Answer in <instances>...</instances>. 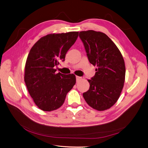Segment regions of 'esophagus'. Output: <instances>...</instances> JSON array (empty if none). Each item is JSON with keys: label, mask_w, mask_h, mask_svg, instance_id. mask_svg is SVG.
<instances>
[{"label": "esophagus", "mask_w": 148, "mask_h": 148, "mask_svg": "<svg viewBox=\"0 0 148 148\" xmlns=\"http://www.w3.org/2000/svg\"><path fill=\"white\" fill-rule=\"evenodd\" d=\"M82 79V77L79 76H76V82H79V81H80Z\"/></svg>", "instance_id": "34e87169"}]
</instances>
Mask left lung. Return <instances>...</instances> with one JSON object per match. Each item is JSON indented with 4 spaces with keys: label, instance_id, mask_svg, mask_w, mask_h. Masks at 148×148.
<instances>
[{
    "label": "left lung",
    "instance_id": "obj_1",
    "mask_svg": "<svg viewBox=\"0 0 148 148\" xmlns=\"http://www.w3.org/2000/svg\"><path fill=\"white\" fill-rule=\"evenodd\" d=\"M79 37L89 62L97 66L95 74L88 80L90 86L83 94L87 103L97 111H105L118 100L125 80V65L120 50L105 33L83 31Z\"/></svg>",
    "mask_w": 148,
    "mask_h": 148
}]
</instances>
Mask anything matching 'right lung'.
<instances>
[{
  "label": "right lung",
  "mask_w": 148,
  "mask_h": 148,
  "mask_svg": "<svg viewBox=\"0 0 148 148\" xmlns=\"http://www.w3.org/2000/svg\"><path fill=\"white\" fill-rule=\"evenodd\" d=\"M79 32L49 34L31 48L25 67L24 80L36 106L44 111L59 108L75 84L73 74L56 73V66L65 60L67 51L76 41Z\"/></svg>",
  "instance_id": "add662e5"
}]
</instances>
